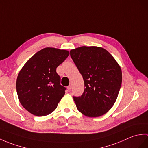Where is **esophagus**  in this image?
<instances>
[{
	"label": "esophagus",
	"instance_id": "1",
	"mask_svg": "<svg viewBox=\"0 0 148 148\" xmlns=\"http://www.w3.org/2000/svg\"><path fill=\"white\" fill-rule=\"evenodd\" d=\"M71 88H72V85L71 84H69V85L67 86V90L69 91H70L71 90Z\"/></svg>",
	"mask_w": 148,
	"mask_h": 148
}]
</instances>
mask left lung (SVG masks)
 <instances>
[{
	"mask_svg": "<svg viewBox=\"0 0 148 148\" xmlns=\"http://www.w3.org/2000/svg\"><path fill=\"white\" fill-rule=\"evenodd\" d=\"M70 55L83 78L82 95L73 96L80 112L88 117L106 114L115 103L122 82L121 68L110 53L97 46H81Z\"/></svg>",
	"mask_w": 148,
	"mask_h": 148,
	"instance_id": "1",
	"label": "left lung"
}]
</instances>
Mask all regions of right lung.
<instances>
[{
    "instance_id": "1",
    "label": "right lung",
    "mask_w": 148,
    "mask_h": 148,
    "mask_svg": "<svg viewBox=\"0 0 148 148\" xmlns=\"http://www.w3.org/2000/svg\"><path fill=\"white\" fill-rule=\"evenodd\" d=\"M69 55L64 49L44 48L32 56L19 72L16 80L18 99L31 114L46 116L57 108L66 88L60 84L56 68Z\"/></svg>"
}]
</instances>
